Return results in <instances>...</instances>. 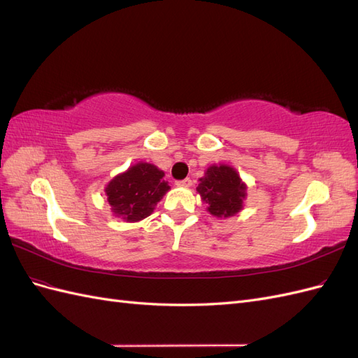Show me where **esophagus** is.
<instances>
[{"label":"esophagus","mask_w":358,"mask_h":358,"mask_svg":"<svg viewBox=\"0 0 358 358\" xmlns=\"http://www.w3.org/2000/svg\"><path fill=\"white\" fill-rule=\"evenodd\" d=\"M176 185H178V187H183V188H188V187L192 185V180H191L189 178L182 179V180H178V182H176Z\"/></svg>","instance_id":"obj_1"}]
</instances>
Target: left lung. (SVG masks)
Listing matches in <instances>:
<instances>
[{"mask_svg":"<svg viewBox=\"0 0 358 358\" xmlns=\"http://www.w3.org/2000/svg\"><path fill=\"white\" fill-rule=\"evenodd\" d=\"M197 191L216 218H229L243 209L246 185L230 166H210L200 179Z\"/></svg>","mask_w":358,"mask_h":358,"instance_id":"1","label":"left lung"}]
</instances>
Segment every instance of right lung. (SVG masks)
<instances>
[{
  "instance_id": "obj_1",
  "label": "right lung",
  "mask_w": 358,
  "mask_h": 358,
  "mask_svg": "<svg viewBox=\"0 0 358 358\" xmlns=\"http://www.w3.org/2000/svg\"><path fill=\"white\" fill-rule=\"evenodd\" d=\"M169 189L164 171L140 161L109 182L106 196L117 218L137 222L154 212L157 203Z\"/></svg>"
}]
</instances>
